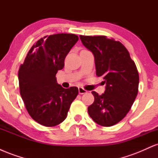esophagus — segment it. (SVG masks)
<instances>
[{"mask_svg": "<svg viewBox=\"0 0 158 158\" xmlns=\"http://www.w3.org/2000/svg\"><path fill=\"white\" fill-rule=\"evenodd\" d=\"M79 93L80 94H84L88 93V91H87V90L85 89H84L83 88H81V87H79Z\"/></svg>", "mask_w": 158, "mask_h": 158, "instance_id": "obj_1", "label": "esophagus"}]
</instances>
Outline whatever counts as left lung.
<instances>
[{
  "instance_id": "obj_1",
  "label": "left lung",
  "mask_w": 158,
  "mask_h": 158,
  "mask_svg": "<svg viewBox=\"0 0 158 158\" xmlns=\"http://www.w3.org/2000/svg\"><path fill=\"white\" fill-rule=\"evenodd\" d=\"M81 43L93 52L97 77H102L106 90L92 91L94 102L88 108L90 117L102 126L118 123L131 109L138 93L139 73L122 43L105 35H80Z\"/></svg>"
}]
</instances>
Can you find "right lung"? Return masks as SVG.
Listing matches in <instances>:
<instances>
[{
	"instance_id": "obj_1",
	"label": "right lung",
	"mask_w": 158,
	"mask_h": 158,
	"mask_svg": "<svg viewBox=\"0 0 158 158\" xmlns=\"http://www.w3.org/2000/svg\"><path fill=\"white\" fill-rule=\"evenodd\" d=\"M47 37L29 50L20 66L19 81L20 94L30 117L42 126L52 127L64 120L79 93L77 87L62 88L56 77L79 37L68 33Z\"/></svg>"
}]
</instances>
